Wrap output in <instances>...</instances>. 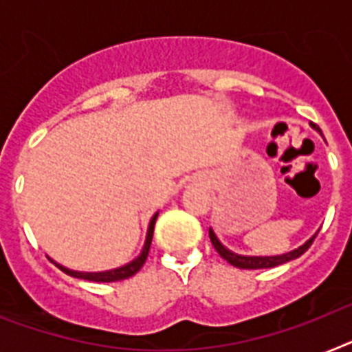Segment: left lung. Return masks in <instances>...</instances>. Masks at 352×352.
<instances>
[{
    "mask_svg": "<svg viewBox=\"0 0 352 352\" xmlns=\"http://www.w3.org/2000/svg\"><path fill=\"white\" fill-rule=\"evenodd\" d=\"M313 129H316L318 133H320V129L316 127V124H311ZM208 235H210V241L212 245H214V248H216V252L219 255H221L223 259L228 261V263L232 264V266H235V268H241V270H261V268H274V266H278V264H284L287 263V261H293L297 259V257H300L304 252H306L309 246L313 245V241H315L316 234L313 235L311 239H307L306 243L302 246H298V248L292 250V252H287V254H283V255H272V257H250V255H239V254H234V252H230V250L226 248V246L221 245V241L217 239V235L214 234V230H208Z\"/></svg>",
    "mask_w": 352,
    "mask_h": 352,
    "instance_id": "obj_1",
    "label": "left lung"
}]
</instances>
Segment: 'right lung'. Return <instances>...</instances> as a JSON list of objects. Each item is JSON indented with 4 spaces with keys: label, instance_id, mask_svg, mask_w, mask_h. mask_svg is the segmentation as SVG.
I'll return each instance as SVG.
<instances>
[{
    "label": "right lung",
    "instance_id": "obj_1",
    "mask_svg": "<svg viewBox=\"0 0 352 352\" xmlns=\"http://www.w3.org/2000/svg\"><path fill=\"white\" fill-rule=\"evenodd\" d=\"M156 217H158V212H156L155 216L151 217V223H149V228H147V237H145V245L142 248L140 255L136 257L135 261H131V263L124 264L120 268H115V270H109V272H75V270H68L66 266L63 264L52 263L60 270V272H65L66 275L69 277H77V278H84V280H93V283H115V280H124V278H129L138 272V270L144 266L145 259H147V255H149V248H151V241H153V232H155V223H156Z\"/></svg>",
    "mask_w": 352,
    "mask_h": 352
}]
</instances>
